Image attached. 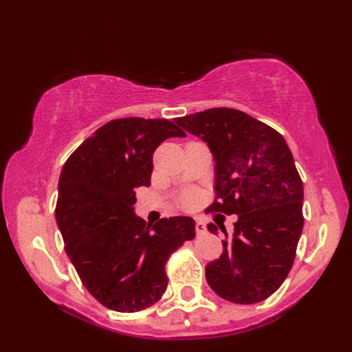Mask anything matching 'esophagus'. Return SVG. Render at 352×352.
<instances>
[{
	"instance_id": "esophagus-1",
	"label": "esophagus",
	"mask_w": 352,
	"mask_h": 352,
	"mask_svg": "<svg viewBox=\"0 0 352 352\" xmlns=\"http://www.w3.org/2000/svg\"><path fill=\"white\" fill-rule=\"evenodd\" d=\"M195 231H197V234H204L206 233V223L203 221H197Z\"/></svg>"
}]
</instances>
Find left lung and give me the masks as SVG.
<instances>
[{
    "instance_id": "left-lung-1",
    "label": "left lung",
    "mask_w": 352,
    "mask_h": 352,
    "mask_svg": "<svg viewBox=\"0 0 352 352\" xmlns=\"http://www.w3.org/2000/svg\"><path fill=\"white\" fill-rule=\"evenodd\" d=\"M206 142L214 160L216 201L208 210L237 214L219 258L206 266L216 294L256 304L278 289L295 260L304 226V188L294 155L278 131L241 110L218 107L177 118ZM218 233L214 223L207 226Z\"/></svg>"
}]
</instances>
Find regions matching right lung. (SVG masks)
<instances>
[{
  "label": "right lung",
  "mask_w": 352,
  "mask_h": 352,
  "mask_svg": "<svg viewBox=\"0 0 352 352\" xmlns=\"http://www.w3.org/2000/svg\"><path fill=\"white\" fill-rule=\"evenodd\" d=\"M184 136L168 119H115L65 163L56 221L81 283L104 307H151L168 287L169 256L195 237V221L188 216L153 226L134 213L136 189L151 184L155 148Z\"/></svg>",
  "instance_id": "add662e5"
}]
</instances>
